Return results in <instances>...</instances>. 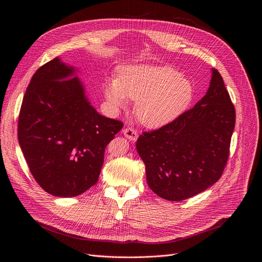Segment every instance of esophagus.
Instances as JSON below:
<instances>
[{"instance_id": "esophagus-1", "label": "esophagus", "mask_w": 262, "mask_h": 262, "mask_svg": "<svg viewBox=\"0 0 262 262\" xmlns=\"http://www.w3.org/2000/svg\"><path fill=\"white\" fill-rule=\"evenodd\" d=\"M123 135L130 141H136L138 139V132L135 130L134 128L132 127H126L122 130Z\"/></svg>"}]
</instances>
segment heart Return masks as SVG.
Listing matches in <instances>:
<instances>
[{
	"label": "heart",
	"instance_id": "1",
	"mask_svg": "<svg viewBox=\"0 0 262 262\" xmlns=\"http://www.w3.org/2000/svg\"><path fill=\"white\" fill-rule=\"evenodd\" d=\"M104 95L115 107H124L126 98L137 101V118L148 127H160L188 107L193 87L171 67L142 65L123 69L118 80L107 83Z\"/></svg>",
	"mask_w": 262,
	"mask_h": 262
}]
</instances>
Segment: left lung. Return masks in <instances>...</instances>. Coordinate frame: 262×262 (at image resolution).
<instances>
[{
	"label": "left lung",
	"instance_id": "obj_1",
	"mask_svg": "<svg viewBox=\"0 0 262 262\" xmlns=\"http://www.w3.org/2000/svg\"><path fill=\"white\" fill-rule=\"evenodd\" d=\"M235 108L216 69L194 107L170 123L138 138L147 183L170 201L191 198L215 183L227 165Z\"/></svg>",
	"mask_w": 262,
	"mask_h": 262
}]
</instances>
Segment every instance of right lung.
Returning a JSON list of instances; mask_svg holds the SVG:
<instances>
[{
	"instance_id": "1",
	"label": "right lung",
	"mask_w": 262,
	"mask_h": 262,
	"mask_svg": "<svg viewBox=\"0 0 262 262\" xmlns=\"http://www.w3.org/2000/svg\"><path fill=\"white\" fill-rule=\"evenodd\" d=\"M74 68L58 57L36 70L24 95L18 142L31 174L49 194L74 197L94 185L104 149L123 122L98 114Z\"/></svg>"
}]
</instances>
